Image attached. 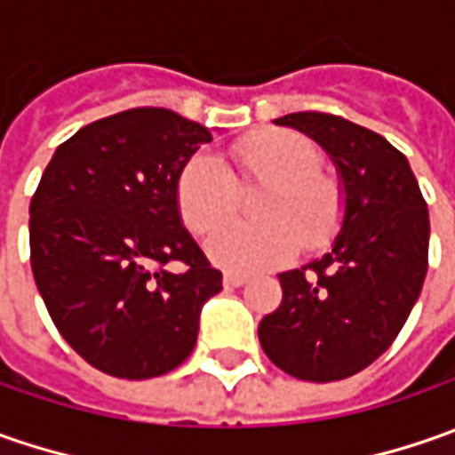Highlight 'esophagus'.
<instances>
[{
  "label": "esophagus",
  "instance_id": "obj_1",
  "mask_svg": "<svg viewBox=\"0 0 455 455\" xmlns=\"http://www.w3.org/2000/svg\"><path fill=\"white\" fill-rule=\"evenodd\" d=\"M222 283H225L228 289H240V286H245V283H248V275H243V273L228 271L225 275H222Z\"/></svg>",
  "mask_w": 455,
  "mask_h": 455
}]
</instances>
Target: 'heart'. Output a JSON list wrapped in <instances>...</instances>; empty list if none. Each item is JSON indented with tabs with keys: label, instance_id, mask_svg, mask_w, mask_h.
<instances>
[{
	"label": "heart",
	"instance_id": "obj_1",
	"mask_svg": "<svg viewBox=\"0 0 455 455\" xmlns=\"http://www.w3.org/2000/svg\"><path fill=\"white\" fill-rule=\"evenodd\" d=\"M230 156L245 187H266L258 197L260 222H230L207 240L210 258L230 271H266L291 260L304 245L319 251L337 235L344 218V189L323 172L319 147L291 129H263L233 144ZM240 187L228 166L195 154L177 177V207L184 225L204 235L230 218Z\"/></svg>",
	"mask_w": 455,
	"mask_h": 455
}]
</instances>
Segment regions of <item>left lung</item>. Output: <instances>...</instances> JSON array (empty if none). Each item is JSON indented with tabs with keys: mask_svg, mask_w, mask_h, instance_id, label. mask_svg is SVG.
Segmentation results:
<instances>
[{
	"mask_svg": "<svg viewBox=\"0 0 455 455\" xmlns=\"http://www.w3.org/2000/svg\"><path fill=\"white\" fill-rule=\"evenodd\" d=\"M275 124L331 156L344 218L329 253L278 275L283 301L258 339L291 377L334 382L372 364L408 322L428 271V207L408 159L379 133L316 111Z\"/></svg>",
	"mask_w": 455,
	"mask_h": 455,
	"instance_id": "obj_1",
	"label": "left lung"
}]
</instances>
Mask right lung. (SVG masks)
<instances>
[{
    "label": "right lung",
    "mask_w": 455,
    "mask_h": 455,
    "mask_svg": "<svg viewBox=\"0 0 455 455\" xmlns=\"http://www.w3.org/2000/svg\"><path fill=\"white\" fill-rule=\"evenodd\" d=\"M212 141L166 108L83 126L52 154L29 202V263L52 322L106 375L149 379L192 355L222 273L182 228L177 177ZM172 259L182 274L164 272Z\"/></svg>",
    "instance_id": "right-lung-1"
}]
</instances>
